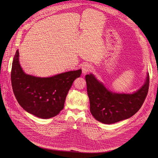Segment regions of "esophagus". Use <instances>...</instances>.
Listing matches in <instances>:
<instances>
[{
	"label": "esophagus",
	"instance_id": "esophagus-1",
	"mask_svg": "<svg viewBox=\"0 0 158 158\" xmlns=\"http://www.w3.org/2000/svg\"><path fill=\"white\" fill-rule=\"evenodd\" d=\"M91 70H92V66H91L89 64H85L84 65H82V71L84 74L88 73Z\"/></svg>",
	"mask_w": 158,
	"mask_h": 158
}]
</instances>
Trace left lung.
Segmentation results:
<instances>
[{
    "label": "left lung",
    "instance_id": "obj_1",
    "mask_svg": "<svg viewBox=\"0 0 158 158\" xmlns=\"http://www.w3.org/2000/svg\"><path fill=\"white\" fill-rule=\"evenodd\" d=\"M85 79L90 111L97 120L106 124L114 123L133 116L143 105L148 91V73L144 85L132 94L111 92L92 74L86 75Z\"/></svg>",
    "mask_w": 158,
    "mask_h": 158
}]
</instances>
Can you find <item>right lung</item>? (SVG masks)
I'll return each mask as SVG.
<instances>
[{
  "mask_svg": "<svg viewBox=\"0 0 158 158\" xmlns=\"http://www.w3.org/2000/svg\"><path fill=\"white\" fill-rule=\"evenodd\" d=\"M16 51L12 63L11 85L19 104L27 112L41 118L55 117L63 109L65 98L73 81L79 77L81 70L41 78L25 73Z\"/></svg>",
  "mask_w": 158,
  "mask_h": 158,
  "instance_id": "right-lung-1",
  "label": "right lung"
}]
</instances>
